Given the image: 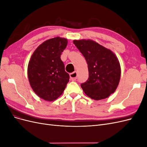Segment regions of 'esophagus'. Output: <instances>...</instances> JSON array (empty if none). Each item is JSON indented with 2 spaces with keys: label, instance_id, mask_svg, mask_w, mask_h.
<instances>
[{
  "label": "esophagus",
  "instance_id": "1",
  "mask_svg": "<svg viewBox=\"0 0 147 147\" xmlns=\"http://www.w3.org/2000/svg\"><path fill=\"white\" fill-rule=\"evenodd\" d=\"M70 77L72 81L76 80V79L77 78V73L76 72H74L72 73H71L70 74Z\"/></svg>",
  "mask_w": 147,
  "mask_h": 147
}]
</instances>
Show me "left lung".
Here are the masks:
<instances>
[{
    "label": "left lung",
    "mask_w": 147,
    "mask_h": 147,
    "mask_svg": "<svg viewBox=\"0 0 147 147\" xmlns=\"http://www.w3.org/2000/svg\"><path fill=\"white\" fill-rule=\"evenodd\" d=\"M85 58L89 77L81 84L84 93L91 99L101 100L116 90L121 76L119 61L114 53L92 40H74Z\"/></svg>",
    "instance_id": "obj_1"
}]
</instances>
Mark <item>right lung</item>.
<instances>
[{"instance_id":"obj_1","label":"right lung","mask_w":147,"mask_h":147,"mask_svg":"<svg viewBox=\"0 0 147 147\" xmlns=\"http://www.w3.org/2000/svg\"><path fill=\"white\" fill-rule=\"evenodd\" d=\"M67 45L65 38H51L41 44L31 56L28 69L29 81L35 94L45 100L58 98L69 81V74L61 59Z\"/></svg>"}]
</instances>
